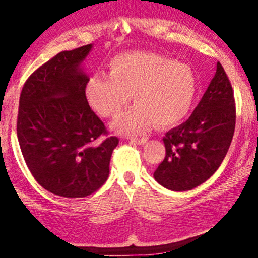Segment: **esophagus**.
I'll return each instance as SVG.
<instances>
[{"label": "esophagus", "instance_id": "1", "mask_svg": "<svg viewBox=\"0 0 258 258\" xmlns=\"http://www.w3.org/2000/svg\"><path fill=\"white\" fill-rule=\"evenodd\" d=\"M130 141L134 142V144L136 145H144L147 142V139H146V137H141V139H130Z\"/></svg>", "mask_w": 258, "mask_h": 258}]
</instances>
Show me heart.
I'll return each instance as SVG.
<instances>
[{"instance_id": "heart-1", "label": "heart", "mask_w": 258, "mask_h": 258, "mask_svg": "<svg viewBox=\"0 0 258 258\" xmlns=\"http://www.w3.org/2000/svg\"><path fill=\"white\" fill-rule=\"evenodd\" d=\"M108 66L110 75H91L85 93L91 107L103 117L116 116L132 96L136 105L114 119L116 131L139 134L155 122L170 127L188 114L197 83L187 64L153 52H126L114 56Z\"/></svg>"}]
</instances>
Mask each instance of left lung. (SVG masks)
I'll return each instance as SVG.
<instances>
[{
	"label": "left lung",
	"instance_id": "8db88e82",
	"mask_svg": "<svg viewBox=\"0 0 258 258\" xmlns=\"http://www.w3.org/2000/svg\"><path fill=\"white\" fill-rule=\"evenodd\" d=\"M235 124L232 86L218 62L215 76L189 118L163 137L166 156L153 177L171 191H189L204 183L226 157Z\"/></svg>",
	"mask_w": 258,
	"mask_h": 258
}]
</instances>
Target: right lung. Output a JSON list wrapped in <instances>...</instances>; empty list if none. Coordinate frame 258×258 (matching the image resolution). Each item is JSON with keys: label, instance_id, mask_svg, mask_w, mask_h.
Returning a JSON list of instances; mask_svg holds the SVG:
<instances>
[{"label": "right lung", "instance_id": "right-lung-1", "mask_svg": "<svg viewBox=\"0 0 258 258\" xmlns=\"http://www.w3.org/2000/svg\"><path fill=\"white\" fill-rule=\"evenodd\" d=\"M92 45L59 52L23 85L17 117L21 152L36 181L57 196L77 199L97 191L110 173L118 145L86 98L81 63Z\"/></svg>", "mask_w": 258, "mask_h": 258}]
</instances>
